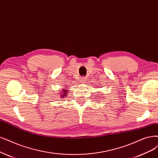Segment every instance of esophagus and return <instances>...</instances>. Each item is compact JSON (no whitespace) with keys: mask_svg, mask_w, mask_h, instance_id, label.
I'll return each instance as SVG.
<instances>
[{"mask_svg":"<svg viewBox=\"0 0 158 158\" xmlns=\"http://www.w3.org/2000/svg\"><path fill=\"white\" fill-rule=\"evenodd\" d=\"M86 77H82L81 78V79H80V83H86Z\"/></svg>","mask_w":158,"mask_h":158,"instance_id":"esophagus-1","label":"esophagus"}]
</instances>
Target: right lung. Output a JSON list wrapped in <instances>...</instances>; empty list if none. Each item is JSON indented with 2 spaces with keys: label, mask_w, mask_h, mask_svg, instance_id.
I'll use <instances>...</instances> for the list:
<instances>
[{
  "label": "right lung",
  "mask_w": 158,
  "mask_h": 158,
  "mask_svg": "<svg viewBox=\"0 0 158 158\" xmlns=\"http://www.w3.org/2000/svg\"><path fill=\"white\" fill-rule=\"evenodd\" d=\"M63 92H65V93H64V94H66V91H65V90H64ZM64 94H63V95H64ZM62 97H64V96H62Z\"/></svg>",
  "instance_id": "1"
}]
</instances>
